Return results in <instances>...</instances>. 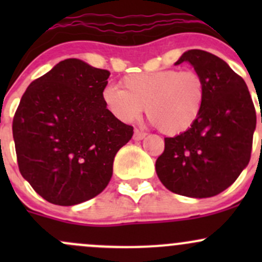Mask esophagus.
I'll use <instances>...</instances> for the list:
<instances>
[{
  "mask_svg": "<svg viewBox=\"0 0 262 262\" xmlns=\"http://www.w3.org/2000/svg\"><path fill=\"white\" fill-rule=\"evenodd\" d=\"M147 134L146 133H143V132H139V130H134V136H133V139L134 141H142V139L144 138V137H146Z\"/></svg>",
  "mask_w": 262,
  "mask_h": 262,
  "instance_id": "esophagus-1",
  "label": "esophagus"
}]
</instances>
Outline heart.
<instances>
[{
	"label": "heart",
	"instance_id": "obj_1",
	"mask_svg": "<svg viewBox=\"0 0 262 262\" xmlns=\"http://www.w3.org/2000/svg\"><path fill=\"white\" fill-rule=\"evenodd\" d=\"M124 90L105 87L102 101L124 123H132L144 112L161 132L176 136L198 121L207 97L204 78L195 71L176 68L156 72L132 73L121 80Z\"/></svg>",
	"mask_w": 262,
	"mask_h": 262
}]
</instances>
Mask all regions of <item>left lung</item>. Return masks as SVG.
Returning <instances> with one entry per match:
<instances>
[{
	"label": "left lung",
	"mask_w": 262,
	"mask_h": 262,
	"mask_svg": "<svg viewBox=\"0 0 262 262\" xmlns=\"http://www.w3.org/2000/svg\"><path fill=\"white\" fill-rule=\"evenodd\" d=\"M182 62L204 78L205 104L189 130L165 138L156 172L170 191L202 199L224 191L248 165L256 110L244 78L223 59L191 49L175 64Z\"/></svg>",
	"instance_id": "obj_1"
}]
</instances>
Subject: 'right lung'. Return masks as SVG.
<instances>
[{
	"label": "right lung",
	"mask_w": 262,
	"mask_h": 262,
	"mask_svg": "<svg viewBox=\"0 0 262 262\" xmlns=\"http://www.w3.org/2000/svg\"><path fill=\"white\" fill-rule=\"evenodd\" d=\"M110 72L70 58L31 82L12 121L21 175L47 202L80 204L113 176L114 157L133 126L102 101Z\"/></svg>",
	"instance_id": "obj_1"
}]
</instances>
